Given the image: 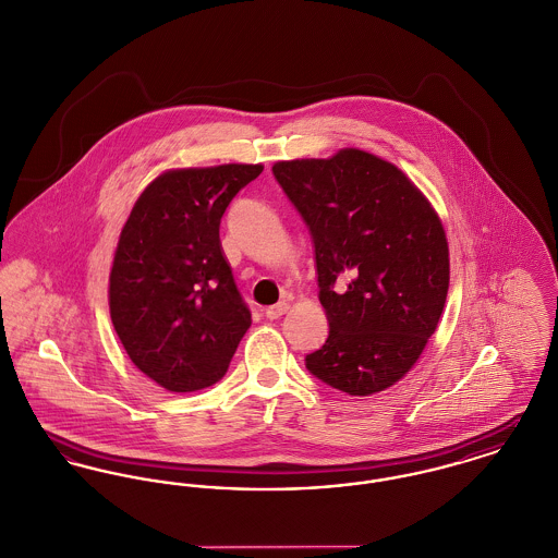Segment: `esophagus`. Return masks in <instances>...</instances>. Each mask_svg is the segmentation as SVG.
Returning <instances> with one entry per match:
<instances>
[{
  "instance_id": "1",
  "label": "esophagus",
  "mask_w": 558,
  "mask_h": 558,
  "mask_svg": "<svg viewBox=\"0 0 558 558\" xmlns=\"http://www.w3.org/2000/svg\"><path fill=\"white\" fill-rule=\"evenodd\" d=\"M287 310H289V301H278V303H274V305H269V307L265 310V316L274 320V318H280L282 314H287Z\"/></svg>"
}]
</instances>
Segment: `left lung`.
<instances>
[{
  "mask_svg": "<svg viewBox=\"0 0 558 558\" xmlns=\"http://www.w3.org/2000/svg\"><path fill=\"white\" fill-rule=\"evenodd\" d=\"M271 172L310 229L329 320L327 342L305 356L307 372L354 397L399 383L448 295V240L429 199L399 168L359 148L278 161Z\"/></svg>",
  "mask_w": 558,
  "mask_h": 558,
  "instance_id": "obj_1",
  "label": "left lung"
}]
</instances>
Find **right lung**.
<instances>
[{
    "mask_svg": "<svg viewBox=\"0 0 558 558\" xmlns=\"http://www.w3.org/2000/svg\"><path fill=\"white\" fill-rule=\"evenodd\" d=\"M263 166L157 175L137 197L110 271V318L131 363L172 392L225 376L251 327L220 246V218Z\"/></svg>",
    "mask_w": 558,
    "mask_h": 558,
    "instance_id": "1",
    "label": "right lung"
}]
</instances>
